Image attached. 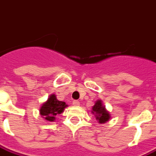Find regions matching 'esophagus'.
Returning <instances> with one entry per match:
<instances>
[{
	"label": "esophagus",
	"instance_id": "34e87169",
	"mask_svg": "<svg viewBox=\"0 0 156 156\" xmlns=\"http://www.w3.org/2000/svg\"><path fill=\"white\" fill-rule=\"evenodd\" d=\"M73 104H74V106H79V105H80V102H79V101H78V100H74Z\"/></svg>",
	"mask_w": 156,
	"mask_h": 156
}]
</instances>
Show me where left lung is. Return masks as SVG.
I'll list each match as a JSON object with an SVG mask.
<instances>
[{
	"instance_id": "1",
	"label": "left lung",
	"mask_w": 156,
	"mask_h": 156,
	"mask_svg": "<svg viewBox=\"0 0 156 156\" xmlns=\"http://www.w3.org/2000/svg\"><path fill=\"white\" fill-rule=\"evenodd\" d=\"M92 114L94 115L96 119L98 121V123H105L109 121L111 115L106 110V107L103 106L102 102L100 99L96 101L95 104L92 107Z\"/></svg>"
}]
</instances>
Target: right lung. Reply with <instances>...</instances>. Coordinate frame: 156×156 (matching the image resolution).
Masks as SVG:
<instances>
[{
  "label": "right lung",
  "instance_id": "add662e5",
  "mask_svg": "<svg viewBox=\"0 0 156 156\" xmlns=\"http://www.w3.org/2000/svg\"><path fill=\"white\" fill-rule=\"evenodd\" d=\"M68 107L65 102L58 101L55 94H51L48 98L47 101L41 105L40 108V115L45 120L49 122H54L55 116L58 114L62 113L65 108Z\"/></svg>",
  "mask_w": 156,
  "mask_h": 156
}]
</instances>
